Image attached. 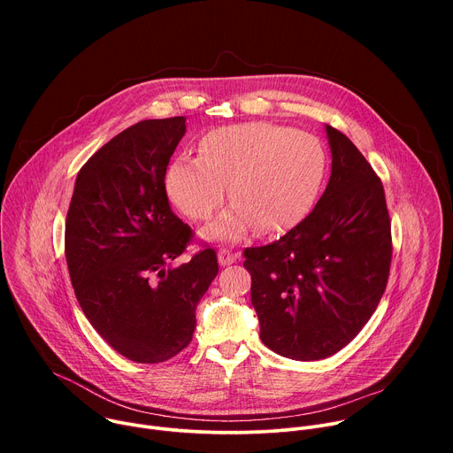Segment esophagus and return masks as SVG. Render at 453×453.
Segmentation results:
<instances>
[{"mask_svg": "<svg viewBox=\"0 0 453 453\" xmlns=\"http://www.w3.org/2000/svg\"><path fill=\"white\" fill-rule=\"evenodd\" d=\"M236 262V254L231 250V249H220L219 250V264L222 265V267H226V265H233Z\"/></svg>", "mask_w": 453, "mask_h": 453, "instance_id": "1", "label": "esophagus"}]
</instances>
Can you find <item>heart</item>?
I'll return each mask as SVG.
<instances>
[{
  "label": "heart",
  "mask_w": 453,
  "mask_h": 453,
  "mask_svg": "<svg viewBox=\"0 0 453 453\" xmlns=\"http://www.w3.org/2000/svg\"><path fill=\"white\" fill-rule=\"evenodd\" d=\"M326 175L317 140L292 127L249 121L213 128L199 142V157L177 156L165 170L170 203L196 222L210 220L226 199L233 206L206 229L217 242H240L257 226L265 233L301 222Z\"/></svg>",
  "instance_id": "1"
}]
</instances>
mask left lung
<instances>
[{"label": "left lung", "instance_id": "1", "mask_svg": "<svg viewBox=\"0 0 453 453\" xmlns=\"http://www.w3.org/2000/svg\"><path fill=\"white\" fill-rule=\"evenodd\" d=\"M325 131L332 173L313 211L278 242L243 252L262 342L303 362L328 358L360 334L393 256L381 180L342 133Z\"/></svg>", "mask_w": 453, "mask_h": 453}]
</instances>
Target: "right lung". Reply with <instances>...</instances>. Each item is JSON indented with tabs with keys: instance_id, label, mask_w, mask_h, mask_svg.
<instances>
[{
	"instance_id": "obj_1",
	"label": "right lung",
	"mask_w": 453,
	"mask_h": 453,
	"mask_svg": "<svg viewBox=\"0 0 453 453\" xmlns=\"http://www.w3.org/2000/svg\"><path fill=\"white\" fill-rule=\"evenodd\" d=\"M184 133V116L125 128L81 168L66 219V262L84 315L140 364L165 362L191 342L197 303L219 274L211 247L172 265L191 238L163 182Z\"/></svg>"
}]
</instances>
